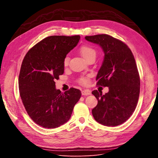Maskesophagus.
I'll list each match as a JSON object with an SVG mask.
<instances>
[{
    "instance_id": "esophagus-1",
    "label": "esophagus",
    "mask_w": 158,
    "mask_h": 158,
    "mask_svg": "<svg viewBox=\"0 0 158 158\" xmlns=\"http://www.w3.org/2000/svg\"><path fill=\"white\" fill-rule=\"evenodd\" d=\"M90 94H91L90 91H89V90L84 89V90L82 91V95H90Z\"/></svg>"
}]
</instances>
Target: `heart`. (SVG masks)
<instances>
[{"label": "heart", "mask_w": 158, "mask_h": 158, "mask_svg": "<svg viewBox=\"0 0 158 158\" xmlns=\"http://www.w3.org/2000/svg\"><path fill=\"white\" fill-rule=\"evenodd\" d=\"M80 52L81 55L83 56V58L87 60L89 58H92V57H94L95 58L96 56V51L95 50L94 47L90 45H83L80 47ZM69 57L66 56L64 57L63 60V65L64 66H67L69 65ZM88 77H85V76H82L78 79V82L82 84V85H88Z\"/></svg>", "instance_id": "1"}]
</instances>
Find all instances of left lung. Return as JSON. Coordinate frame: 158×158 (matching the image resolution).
Wrapping results in <instances>:
<instances>
[{
  "label": "left lung",
  "instance_id": "1",
  "mask_svg": "<svg viewBox=\"0 0 158 158\" xmlns=\"http://www.w3.org/2000/svg\"><path fill=\"white\" fill-rule=\"evenodd\" d=\"M104 52V59L96 77L97 85L108 87L105 95L92 94L98 105L92 109L95 120L103 125H121L135 111L140 94V76L131 50L123 41L107 34L85 36Z\"/></svg>",
  "mask_w": 158,
  "mask_h": 158
}]
</instances>
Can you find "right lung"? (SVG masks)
I'll use <instances>...</instances> for the list:
<instances>
[{
	"label": "right lung",
	"mask_w": 158,
	"mask_h": 158,
	"mask_svg": "<svg viewBox=\"0 0 158 158\" xmlns=\"http://www.w3.org/2000/svg\"><path fill=\"white\" fill-rule=\"evenodd\" d=\"M80 35H52L33 46L23 59L18 78L20 95L28 115L40 126L57 128L67 122L81 92L62 93L55 80L64 73L63 60L77 45Z\"/></svg>",
	"instance_id": "right-lung-1"
}]
</instances>
